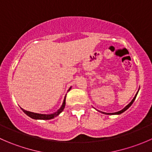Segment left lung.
Returning <instances> with one entry per match:
<instances>
[{
	"instance_id": "left-lung-1",
	"label": "left lung",
	"mask_w": 152,
	"mask_h": 152,
	"mask_svg": "<svg viewBox=\"0 0 152 152\" xmlns=\"http://www.w3.org/2000/svg\"><path fill=\"white\" fill-rule=\"evenodd\" d=\"M136 96H137V94L135 95V96H134V99H133L132 100V102H130V103L128 105H127V106H126V107H124V108L123 109V110H121V111H118V112H117V113H110H110H105V114H107V115H119V114H121V113H124V112H125L126 110L127 109H128L129 107H130V106H131L132 104V103H133V102H134V99H135Z\"/></svg>"
}]
</instances>
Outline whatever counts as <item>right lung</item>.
<instances>
[{
  "instance_id": "add662e5",
  "label": "right lung",
  "mask_w": 152,
  "mask_h": 152,
  "mask_svg": "<svg viewBox=\"0 0 152 152\" xmlns=\"http://www.w3.org/2000/svg\"><path fill=\"white\" fill-rule=\"evenodd\" d=\"M65 98H66V96H65ZM65 99H64L63 104H62L61 108L59 109L57 112H56L55 113H53V114H50V115L38 114V113H31V112L26 111V110H23V109H22V110L26 113V114L27 115H28L29 117H31V118L41 119V120H50V119H52V118H53L56 117L57 115H59L62 113V110H64V108H65Z\"/></svg>"
}]
</instances>
